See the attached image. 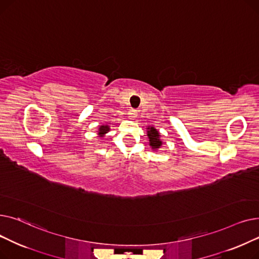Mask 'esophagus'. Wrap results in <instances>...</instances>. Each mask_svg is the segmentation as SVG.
<instances>
[{"mask_svg": "<svg viewBox=\"0 0 259 259\" xmlns=\"http://www.w3.org/2000/svg\"><path fill=\"white\" fill-rule=\"evenodd\" d=\"M128 115L130 119H134L135 116H137V110H135V109H130L128 111Z\"/></svg>", "mask_w": 259, "mask_h": 259, "instance_id": "esophagus-1", "label": "esophagus"}]
</instances>
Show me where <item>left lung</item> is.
Wrapping results in <instances>:
<instances>
[{"label":"left lung","mask_w":259,"mask_h":259,"mask_svg":"<svg viewBox=\"0 0 259 259\" xmlns=\"http://www.w3.org/2000/svg\"><path fill=\"white\" fill-rule=\"evenodd\" d=\"M147 137L149 139V145H150L153 151H158V149L162 146V142L160 140V133L153 126H148L147 128Z\"/></svg>","instance_id":"obj_1"}]
</instances>
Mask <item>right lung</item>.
Returning <instances> with one entry per match:
<instances>
[{
  "label": "right lung",
  "mask_w": 259,
  "mask_h": 259,
  "mask_svg": "<svg viewBox=\"0 0 259 259\" xmlns=\"http://www.w3.org/2000/svg\"><path fill=\"white\" fill-rule=\"evenodd\" d=\"M110 131V124H106V125H102L100 126L99 130H98V135L100 139H104L106 137V134Z\"/></svg>",
  "instance_id": "1"
}]
</instances>
